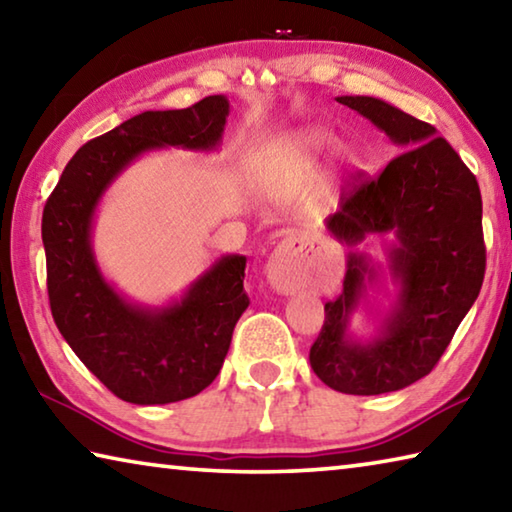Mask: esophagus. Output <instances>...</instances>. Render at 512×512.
I'll list each match as a JSON object with an SVG mask.
<instances>
[{"instance_id": "obj_1", "label": "esophagus", "mask_w": 512, "mask_h": 512, "mask_svg": "<svg viewBox=\"0 0 512 512\" xmlns=\"http://www.w3.org/2000/svg\"><path fill=\"white\" fill-rule=\"evenodd\" d=\"M265 276L267 283L281 294H294L301 290L308 281L306 261H303V242L294 236L279 242V247L267 258Z\"/></svg>"}]
</instances>
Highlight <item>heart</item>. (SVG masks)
<instances>
[{
  "instance_id": "heart-1",
  "label": "heart",
  "mask_w": 512,
  "mask_h": 512,
  "mask_svg": "<svg viewBox=\"0 0 512 512\" xmlns=\"http://www.w3.org/2000/svg\"><path fill=\"white\" fill-rule=\"evenodd\" d=\"M333 134L321 125H308L288 137L283 148V179H301L308 168L333 146Z\"/></svg>"
}]
</instances>
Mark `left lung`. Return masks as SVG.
<instances>
[{
	"instance_id": "obj_1",
	"label": "left lung",
	"mask_w": 512,
	"mask_h": 512,
	"mask_svg": "<svg viewBox=\"0 0 512 512\" xmlns=\"http://www.w3.org/2000/svg\"><path fill=\"white\" fill-rule=\"evenodd\" d=\"M337 101L369 119L402 152L378 177L344 193L326 227L348 247L391 233L387 261L398 292L371 339L348 333L353 312L380 285L378 267L351 251L344 292L324 306L310 366L330 389L378 396L425 378L477 301L486 272L481 191L456 150L436 137L434 125L382 98Z\"/></svg>"
}]
</instances>
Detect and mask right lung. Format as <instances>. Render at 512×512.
<instances>
[{
	"label": "right lung",
	"instance_id": "right-lung-1",
	"mask_svg": "<svg viewBox=\"0 0 512 512\" xmlns=\"http://www.w3.org/2000/svg\"><path fill=\"white\" fill-rule=\"evenodd\" d=\"M229 116L227 96H206L186 110H148L87 141L71 157L42 213L51 315L60 335L116 398L168 405L209 387L227 357L249 299L247 258L220 256L182 299L139 306L114 290L92 249L96 206L143 152L215 150Z\"/></svg>",
	"mask_w": 512,
	"mask_h": 512
}]
</instances>
